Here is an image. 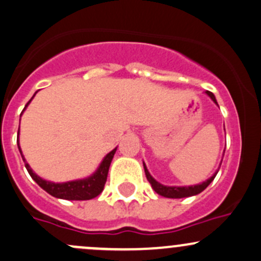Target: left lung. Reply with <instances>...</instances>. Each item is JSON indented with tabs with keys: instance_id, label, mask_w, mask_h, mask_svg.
<instances>
[{
	"instance_id": "1",
	"label": "left lung",
	"mask_w": 261,
	"mask_h": 261,
	"mask_svg": "<svg viewBox=\"0 0 261 261\" xmlns=\"http://www.w3.org/2000/svg\"><path fill=\"white\" fill-rule=\"evenodd\" d=\"M206 94L209 95L211 100H213L214 102L218 105V102H216V98H215V96H214L213 92L206 91ZM144 169H145V175H146V179L150 184H151V188L153 189V190H155L159 195H161L164 197H170V199H181V197L197 195V194H200L201 191H204L205 189L210 185L211 181L215 179L216 174H218V172H215V174H214L210 179L204 181L202 184H197V185H194V186H165V185H161L160 182H158V181L153 179L151 175H150V172L147 171L145 164H144Z\"/></svg>"
}]
</instances>
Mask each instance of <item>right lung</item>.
<instances>
[{"instance_id":"add662e5","label":"right lung","mask_w":261,"mask_h":261,"mask_svg":"<svg viewBox=\"0 0 261 261\" xmlns=\"http://www.w3.org/2000/svg\"><path fill=\"white\" fill-rule=\"evenodd\" d=\"M32 100V98H31ZM31 100L26 103L24 109L27 108ZM23 109V110H24ZM18 145V140H17ZM20 149V147H18ZM21 152V149H20ZM116 149L112 150L111 152H109L105 156V159L102 160L101 165L98 166V169L96 170L94 175H91L90 177L84 180H75V181H68V182H62V184H55L50 182V181H46L41 179L40 176H37L34 171L31 170L29 164L24 161V166H26L27 171L31 175V177L34 179L41 188L45 191H47L48 194L55 197H59V199H65V200H90L94 199L97 195H100L103 190V186H105L106 180H108V174H109V167L111 164L112 158H114Z\"/></svg>"}]
</instances>
